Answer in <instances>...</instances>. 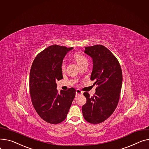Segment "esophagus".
Listing matches in <instances>:
<instances>
[{
  "instance_id": "obj_1",
  "label": "esophagus",
  "mask_w": 149,
  "mask_h": 149,
  "mask_svg": "<svg viewBox=\"0 0 149 149\" xmlns=\"http://www.w3.org/2000/svg\"><path fill=\"white\" fill-rule=\"evenodd\" d=\"M83 94V92H81L80 90H79V89H77L76 90V96H78L80 95Z\"/></svg>"
}]
</instances>
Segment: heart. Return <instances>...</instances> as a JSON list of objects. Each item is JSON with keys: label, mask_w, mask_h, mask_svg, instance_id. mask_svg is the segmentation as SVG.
<instances>
[{"label": "heart", "mask_w": 149, "mask_h": 149, "mask_svg": "<svg viewBox=\"0 0 149 149\" xmlns=\"http://www.w3.org/2000/svg\"><path fill=\"white\" fill-rule=\"evenodd\" d=\"M73 57L76 61L77 63L80 66H81L82 64H83L85 62H87L86 57L82 53L80 52H77L74 53L73 55ZM61 69H62V71L63 72L65 71V63L64 62H63L61 64Z\"/></svg>", "instance_id": "obj_1"}]
</instances>
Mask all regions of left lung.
<instances>
[{"mask_svg":"<svg viewBox=\"0 0 149 149\" xmlns=\"http://www.w3.org/2000/svg\"><path fill=\"white\" fill-rule=\"evenodd\" d=\"M84 53L92 58L91 80L97 87L92 97L84 93L87 101L82 112L87 122L97 124L107 119L116 108L122 86V69L117 58L102 45L86 47Z\"/></svg>","mask_w":149,"mask_h":149,"instance_id":"obj_1","label":"left lung"}]
</instances>
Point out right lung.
Wrapping results in <instances>:
<instances>
[{
    "instance_id": "obj_1",
    "label": "right lung",
    "mask_w": 149,
    "mask_h": 149,
    "mask_svg": "<svg viewBox=\"0 0 149 149\" xmlns=\"http://www.w3.org/2000/svg\"><path fill=\"white\" fill-rule=\"evenodd\" d=\"M73 47L53 45L39 53L30 71L29 87L36 111L45 122L57 124L67 116L75 96L73 87L58 93L56 81L63 78L61 64Z\"/></svg>"
}]
</instances>
